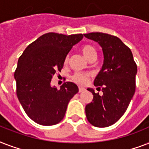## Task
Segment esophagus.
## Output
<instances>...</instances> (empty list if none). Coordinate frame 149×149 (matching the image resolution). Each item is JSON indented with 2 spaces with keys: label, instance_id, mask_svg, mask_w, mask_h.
Segmentation results:
<instances>
[{
  "label": "esophagus",
  "instance_id": "1",
  "mask_svg": "<svg viewBox=\"0 0 149 149\" xmlns=\"http://www.w3.org/2000/svg\"><path fill=\"white\" fill-rule=\"evenodd\" d=\"M85 91V89L83 88V87H79V93H82V92H84Z\"/></svg>",
  "mask_w": 149,
  "mask_h": 149
}]
</instances>
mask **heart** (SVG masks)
<instances>
[{
  "label": "heart",
  "mask_w": 149,
  "mask_h": 149,
  "mask_svg": "<svg viewBox=\"0 0 149 149\" xmlns=\"http://www.w3.org/2000/svg\"><path fill=\"white\" fill-rule=\"evenodd\" d=\"M82 52L84 54V56L86 57V58H90L92 56L96 55V50L95 49L91 46V45H84L82 47ZM69 62V56H66L64 60V63H68ZM91 77V74L88 72H75L74 74L72 75L71 79L75 84H79V85H85V84L88 82L89 79Z\"/></svg>",
  "instance_id": "1"
}]
</instances>
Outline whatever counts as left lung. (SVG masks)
I'll list each match as a JSON object with an SVG mask.
<instances>
[{
  "label": "left lung",
  "instance_id": "8db88e82",
  "mask_svg": "<svg viewBox=\"0 0 149 149\" xmlns=\"http://www.w3.org/2000/svg\"><path fill=\"white\" fill-rule=\"evenodd\" d=\"M86 38L99 43L104 53V65L94 79V86L103 95L93 93V99L85 111L91 125L105 127L116 123L127 111L135 92L137 65L129 48L120 38L109 34L91 32Z\"/></svg>",
  "mask_w": 149,
  "mask_h": 149
}]
</instances>
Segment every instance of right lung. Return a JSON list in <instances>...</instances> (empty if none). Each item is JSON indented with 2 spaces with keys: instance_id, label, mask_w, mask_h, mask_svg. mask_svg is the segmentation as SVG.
<instances>
[{
  "instance_id": "add662e5",
  "label": "right lung",
  "mask_w": 149,
  "mask_h": 149,
  "mask_svg": "<svg viewBox=\"0 0 149 149\" xmlns=\"http://www.w3.org/2000/svg\"><path fill=\"white\" fill-rule=\"evenodd\" d=\"M84 36L46 33L31 43L18 58L15 72L16 93L25 113L41 125H54L63 120L69 102L78 86L66 82L58 90L51 86L52 78L63 69L72 46Z\"/></svg>"
}]
</instances>
